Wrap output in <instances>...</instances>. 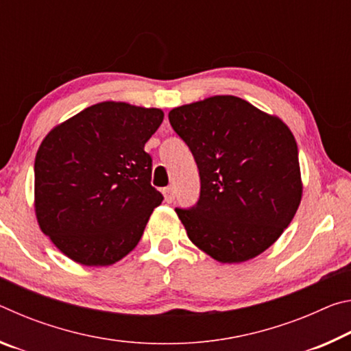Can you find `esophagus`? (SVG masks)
<instances>
[{"mask_svg": "<svg viewBox=\"0 0 351 351\" xmlns=\"http://www.w3.org/2000/svg\"><path fill=\"white\" fill-rule=\"evenodd\" d=\"M162 193H164V198H165V201H167V203H171V201L175 199V190H173V187H165L162 190Z\"/></svg>", "mask_w": 351, "mask_h": 351, "instance_id": "1", "label": "esophagus"}]
</instances>
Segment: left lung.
Here are the masks:
<instances>
[{
	"label": "left lung",
	"instance_id": "left-lung-1",
	"mask_svg": "<svg viewBox=\"0 0 351 351\" xmlns=\"http://www.w3.org/2000/svg\"><path fill=\"white\" fill-rule=\"evenodd\" d=\"M199 171L197 204L178 217L189 239L221 263L266 251L294 218L302 198L293 133L235 96H215L169 112Z\"/></svg>",
	"mask_w": 351,
	"mask_h": 351
}]
</instances>
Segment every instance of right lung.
<instances>
[{
  "instance_id": "obj_1",
  "label": "right lung",
  "mask_w": 351,
  "mask_h": 351,
  "mask_svg": "<svg viewBox=\"0 0 351 351\" xmlns=\"http://www.w3.org/2000/svg\"><path fill=\"white\" fill-rule=\"evenodd\" d=\"M164 112L102 102L56 127L35 156V213L45 235L77 263L105 266L138 245L164 197L144 147Z\"/></svg>"
}]
</instances>
